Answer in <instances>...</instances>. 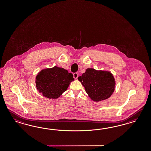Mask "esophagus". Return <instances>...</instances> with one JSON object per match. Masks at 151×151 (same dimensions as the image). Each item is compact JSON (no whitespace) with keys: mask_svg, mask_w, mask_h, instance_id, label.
I'll use <instances>...</instances> for the list:
<instances>
[{"mask_svg":"<svg viewBox=\"0 0 151 151\" xmlns=\"http://www.w3.org/2000/svg\"><path fill=\"white\" fill-rule=\"evenodd\" d=\"M73 76H74V78H75V79H76L77 78V77L78 76V75L77 74V73H75L73 74Z\"/></svg>","mask_w":151,"mask_h":151,"instance_id":"1","label":"esophagus"}]
</instances>
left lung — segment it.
Masks as SVG:
<instances>
[{"label":"left lung","mask_w":151,"mask_h":151,"mask_svg":"<svg viewBox=\"0 0 151 151\" xmlns=\"http://www.w3.org/2000/svg\"><path fill=\"white\" fill-rule=\"evenodd\" d=\"M78 79L93 101L106 99L114 92L115 81L110 72L87 69Z\"/></svg>","instance_id":"8db88e82"}]
</instances>
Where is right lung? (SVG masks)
<instances>
[{
  "label": "right lung",
  "instance_id": "right-lung-1",
  "mask_svg": "<svg viewBox=\"0 0 151 151\" xmlns=\"http://www.w3.org/2000/svg\"><path fill=\"white\" fill-rule=\"evenodd\" d=\"M73 75L63 68L55 66L42 70L36 77L37 88L42 95L50 99L58 98L68 88Z\"/></svg>",
  "mask_w": 151,
  "mask_h": 151
}]
</instances>
